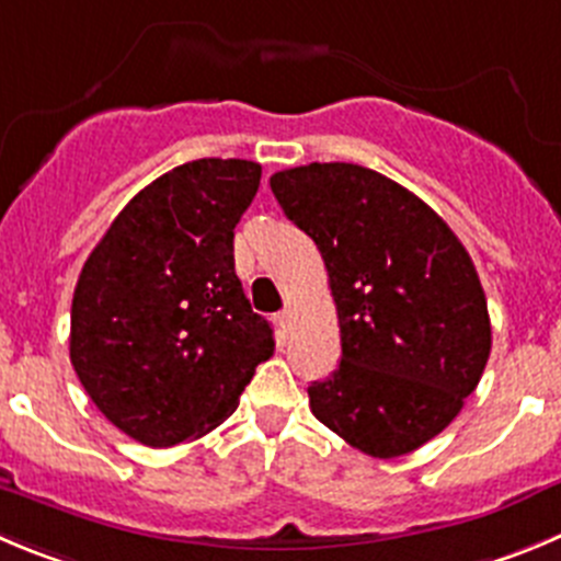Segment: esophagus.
Listing matches in <instances>:
<instances>
[{
  "label": "esophagus",
  "instance_id": "34e87169",
  "mask_svg": "<svg viewBox=\"0 0 561 561\" xmlns=\"http://www.w3.org/2000/svg\"><path fill=\"white\" fill-rule=\"evenodd\" d=\"M276 321H279V327H282V329H290V327H293V307L287 305L285 310H282L279 316H276Z\"/></svg>",
  "mask_w": 561,
  "mask_h": 561
}]
</instances>
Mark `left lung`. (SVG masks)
Here are the masks:
<instances>
[{
  "label": "left lung",
  "mask_w": 561,
  "mask_h": 561,
  "mask_svg": "<svg viewBox=\"0 0 561 561\" xmlns=\"http://www.w3.org/2000/svg\"><path fill=\"white\" fill-rule=\"evenodd\" d=\"M285 216L316 240L340 323V365L310 410L379 459L437 437L484 374L493 329L473 260L426 202L354 162L276 171Z\"/></svg>",
  "instance_id": "left-lung-1"
}]
</instances>
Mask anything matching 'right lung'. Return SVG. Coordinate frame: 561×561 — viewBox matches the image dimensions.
I'll return each mask as SVG.
<instances>
[{
	"label": "right lung",
	"instance_id": "1",
	"mask_svg": "<svg viewBox=\"0 0 561 561\" xmlns=\"http://www.w3.org/2000/svg\"><path fill=\"white\" fill-rule=\"evenodd\" d=\"M260 162H185L115 216L71 301V365L104 417L169 448L221 426L274 332L234 274Z\"/></svg>",
	"mask_w": 561,
	"mask_h": 561
}]
</instances>
